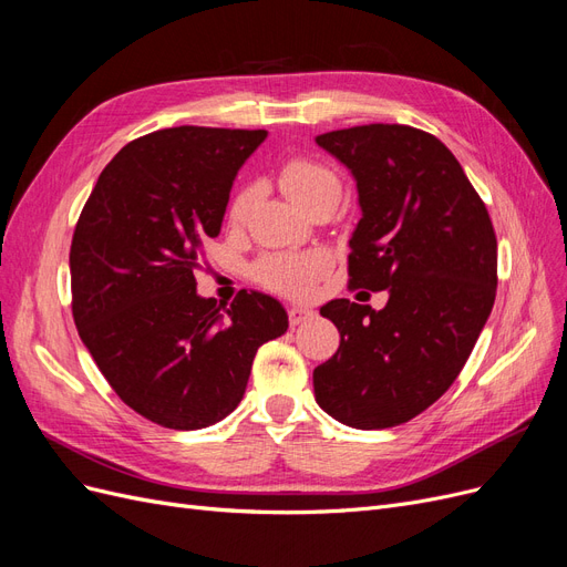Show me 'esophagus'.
Segmentation results:
<instances>
[{
    "label": "esophagus",
    "mask_w": 567,
    "mask_h": 567,
    "mask_svg": "<svg viewBox=\"0 0 567 567\" xmlns=\"http://www.w3.org/2000/svg\"><path fill=\"white\" fill-rule=\"evenodd\" d=\"M311 317H315V311L307 309V307H290V309H288V321H290V326L305 323V321H309Z\"/></svg>",
    "instance_id": "obj_1"
}]
</instances>
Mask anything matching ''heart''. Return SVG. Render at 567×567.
<instances>
[{"instance_id": "b5f03b06", "label": "heart", "mask_w": 567, "mask_h": 567, "mask_svg": "<svg viewBox=\"0 0 567 567\" xmlns=\"http://www.w3.org/2000/svg\"><path fill=\"white\" fill-rule=\"evenodd\" d=\"M279 185L288 197L302 208H309L319 199L340 197V178L338 173L323 162L309 159V157H290L279 166ZM258 185L244 183L234 189L229 206H227V220L229 225L239 227L246 223L248 213L258 199ZM328 258L323 252L307 250V252H275V256L262 258L252 277L269 290L284 292V296L300 298L315 288L321 271L326 269Z\"/></svg>"}]
</instances>
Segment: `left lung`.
Masks as SVG:
<instances>
[{
    "instance_id": "left-lung-1",
    "label": "left lung",
    "mask_w": 567,
    "mask_h": 567,
    "mask_svg": "<svg viewBox=\"0 0 567 567\" xmlns=\"http://www.w3.org/2000/svg\"><path fill=\"white\" fill-rule=\"evenodd\" d=\"M354 175L361 220L349 288L389 290L384 309L330 300L340 347L315 396L354 429H386L439 401L470 359L497 292V239L478 192L436 135L368 124L317 135Z\"/></svg>"
}]
</instances>
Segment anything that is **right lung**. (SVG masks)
<instances>
[{
	"mask_svg": "<svg viewBox=\"0 0 567 567\" xmlns=\"http://www.w3.org/2000/svg\"><path fill=\"white\" fill-rule=\"evenodd\" d=\"M267 131L175 126L131 141L103 168L70 246L72 317L95 365L145 420L220 422L286 309L256 290L197 296L204 241L220 234L234 175Z\"/></svg>",
	"mask_w": 567,
	"mask_h": 567,
	"instance_id": "1",
	"label": "right lung"
}]
</instances>
